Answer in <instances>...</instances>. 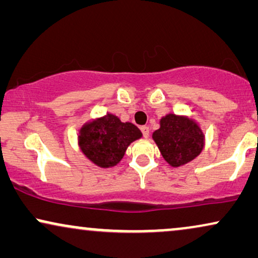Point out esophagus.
Returning <instances> with one entry per match:
<instances>
[{
  "instance_id": "obj_1",
  "label": "esophagus",
  "mask_w": 258,
  "mask_h": 258,
  "mask_svg": "<svg viewBox=\"0 0 258 258\" xmlns=\"http://www.w3.org/2000/svg\"><path fill=\"white\" fill-rule=\"evenodd\" d=\"M142 132H143V136L145 137V138H149L150 136V128L148 126H143L142 127Z\"/></svg>"
}]
</instances>
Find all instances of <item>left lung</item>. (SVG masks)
<instances>
[{
	"label": "left lung",
	"mask_w": 258,
	"mask_h": 258,
	"mask_svg": "<svg viewBox=\"0 0 258 258\" xmlns=\"http://www.w3.org/2000/svg\"><path fill=\"white\" fill-rule=\"evenodd\" d=\"M152 138L163 158L177 168L198 157L205 146V135L194 119L187 115L167 114L159 121Z\"/></svg>",
	"instance_id": "left-lung-1"
}]
</instances>
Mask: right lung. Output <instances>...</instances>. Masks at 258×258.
I'll list each match as a JSON object with an SVG mask.
<instances>
[{
    "mask_svg": "<svg viewBox=\"0 0 258 258\" xmlns=\"http://www.w3.org/2000/svg\"><path fill=\"white\" fill-rule=\"evenodd\" d=\"M143 137L132 122H122L114 114L89 120L78 131V146L83 155L100 168L115 167L131 143Z\"/></svg>",
    "mask_w": 258,
    "mask_h": 258,
    "instance_id": "1",
    "label": "right lung"
}]
</instances>
